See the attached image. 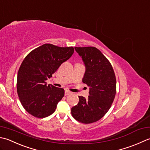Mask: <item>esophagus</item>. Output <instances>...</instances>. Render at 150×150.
<instances>
[{
    "label": "esophagus",
    "mask_w": 150,
    "mask_h": 150,
    "mask_svg": "<svg viewBox=\"0 0 150 150\" xmlns=\"http://www.w3.org/2000/svg\"><path fill=\"white\" fill-rule=\"evenodd\" d=\"M72 94V92H71V91H67V90L65 91V96L69 95V94Z\"/></svg>",
    "instance_id": "esophagus-1"
}]
</instances>
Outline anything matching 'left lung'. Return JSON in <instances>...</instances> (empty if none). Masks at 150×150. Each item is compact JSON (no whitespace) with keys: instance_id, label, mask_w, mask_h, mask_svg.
Returning <instances> with one entry per match:
<instances>
[{"instance_id":"left-lung-1","label":"left lung","mask_w":150,"mask_h":150,"mask_svg":"<svg viewBox=\"0 0 150 150\" xmlns=\"http://www.w3.org/2000/svg\"><path fill=\"white\" fill-rule=\"evenodd\" d=\"M85 67L82 81L89 87L88 98L79 96L71 108L72 117L83 124L99 120L109 111L116 94L117 81L108 59L95 47H75Z\"/></svg>"}]
</instances>
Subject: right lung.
<instances>
[{
  "label": "right lung",
  "instance_id": "obj_1",
  "mask_svg": "<svg viewBox=\"0 0 150 150\" xmlns=\"http://www.w3.org/2000/svg\"><path fill=\"white\" fill-rule=\"evenodd\" d=\"M74 53L73 47L45 44L30 52L17 74L18 96L23 108L37 118H45L55 111L65 91L46 81L52 77L62 64Z\"/></svg>",
  "mask_w": 150,
  "mask_h": 150
}]
</instances>
